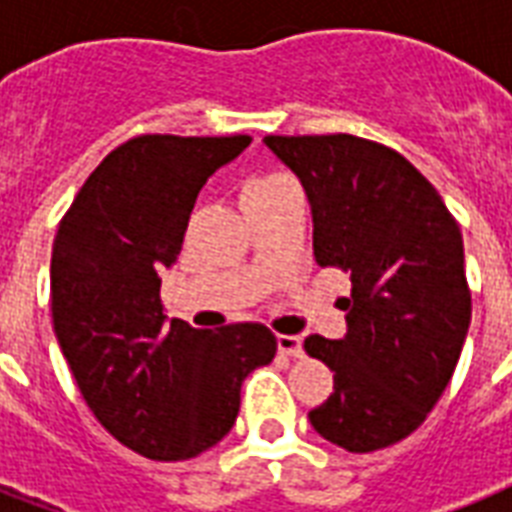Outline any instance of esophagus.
Wrapping results in <instances>:
<instances>
[{"label": "esophagus", "instance_id": "1", "mask_svg": "<svg viewBox=\"0 0 512 512\" xmlns=\"http://www.w3.org/2000/svg\"><path fill=\"white\" fill-rule=\"evenodd\" d=\"M277 350L283 352V355H291V358H299L301 352V339L299 336H288V334H280L277 336Z\"/></svg>", "mask_w": 512, "mask_h": 512}]
</instances>
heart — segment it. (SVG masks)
<instances>
[{"mask_svg": "<svg viewBox=\"0 0 512 512\" xmlns=\"http://www.w3.org/2000/svg\"><path fill=\"white\" fill-rule=\"evenodd\" d=\"M283 181H288V178H283V176L253 178V181H248V184H245L243 194H248V192H261V189H267V186H275V184H283Z\"/></svg>", "mask_w": 512, "mask_h": 512, "instance_id": "1", "label": "heart"}]
</instances>
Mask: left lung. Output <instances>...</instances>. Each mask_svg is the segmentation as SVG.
Listing matches in <instances>:
<instances>
[{
    "mask_svg": "<svg viewBox=\"0 0 512 512\" xmlns=\"http://www.w3.org/2000/svg\"><path fill=\"white\" fill-rule=\"evenodd\" d=\"M264 144L307 192L315 261L352 280L347 334L304 339L334 371L312 427L352 454L392 446L433 411L465 344L462 232L435 186L387 146L347 133Z\"/></svg>",
    "mask_w": 512,
    "mask_h": 512,
    "instance_id": "obj_1",
    "label": "left lung"
}]
</instances>
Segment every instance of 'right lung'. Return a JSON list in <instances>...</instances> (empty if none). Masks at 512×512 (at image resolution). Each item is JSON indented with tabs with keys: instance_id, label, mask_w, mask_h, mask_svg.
I'll return each instance as SVG.
<instances>
[{
	"instance_id": "right-lung-1",
	"label": "right lung",
	"mask_w": 512,
	"mask_h": 512,
	"mask_svg": "<svg viewBox=\"0 0 512 512\" xmlns=\"http://www.w3.org/2000/svg\"><path fill=\"white\" fill-rule=\"evenodd\" d=\"M248 136H138L106 154L63 216L50 304L63 358L109 433L141 457L192 459L232 430L240 387L272 363L261 323L219 331L168 320L162 272L176 264L205 181Z\"/></svg>"
}]
</instances>
